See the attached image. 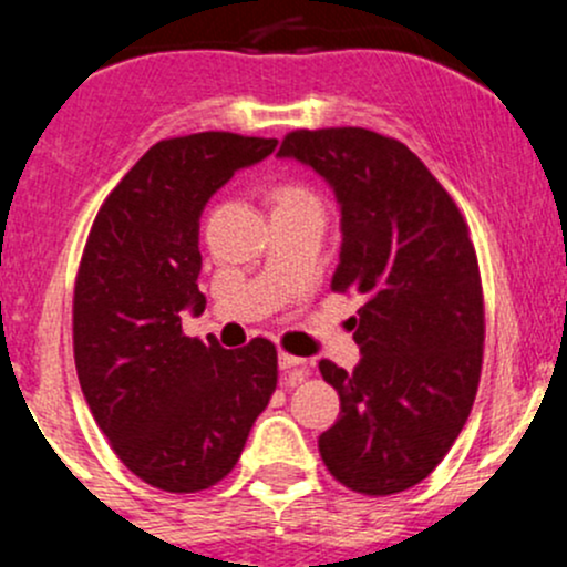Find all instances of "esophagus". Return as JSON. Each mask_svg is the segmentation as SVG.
Returning <instances> with one entry per match:
<instances>
[{"label": "esophagus", "instance_id": "34e87169", "mask_svg": "<svg viewBox=\"0 0 567 567\" xmlns=\"http://www.w3.org/2000/svg\"><path fill=\"white\" fill-rule=\"evenodd\" d=\"M279 368L285 370V373H293L296 379H307V373H310V364H307V359L301 357H293V353H279Z\"/></svg>", "mask_w": 567, "mask_h": 567}]
</instances>
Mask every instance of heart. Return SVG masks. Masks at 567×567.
Segmentation results:
<instances>
[{
    "label": "heart",
    "mask_w": 567,
    "mask_h": 567,
    "mask_svg": "<svg viewBox=\"0 0 567 567\" xmlns=\"http://www.w3.org/2000/svg\"><path fill=\"white\" fill-rule=\"evenodd\" d=\"M277 205H320L316 194L301 183H285L277 192Z\"/></svg>",
    "instance_id": "obj_1"
}]
</instances>
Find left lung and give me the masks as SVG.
Returning <instances> with one entry per match:
<instances>
[{"label": "left lung", "mask_w": 567, "mask_h": 567, "mask_svg": "<svg viewBox=\"0 0 567 567\" xmlns=\"http://www.w3.org/2000/svg\"><path fill=\"white\" fill-rule=\"evenodd\" d=\"M279 156L334 188L342 214L331 290L364 301L353 318L362 359H323L340 416L320 433L346 488L390 496L422 483L466 425L483 370L485 307L477 251L447 188L392 136L370 128L290 131Z\"/></svg>", "instance_id": "left-lung-1"}]
</instances>
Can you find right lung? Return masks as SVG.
<instances>
[{
  "instance_id": "1",
  "label": "right lung",
  "mask_w": 567,
  "mask_h": 567,
  "mask_svg": "<svg viewBox=\"0 0 567 567\" xmlns=\"http://www.w3.org/2000/svg\"><path fill=\"white\" fill-rule=\"evenodd\" d=\"M274 147L230 131L156 142L112 188L84 244L73 288L79 384L117 458L169 494L227 477L277 390L271 340L225 351L181 326L186 307L205 310V203Z\"/></svg>"
}]
</instances>
